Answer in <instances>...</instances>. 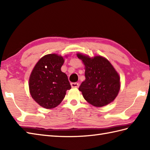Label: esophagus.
I'll list each match as a JSON object with an SVG mask.
<instances>
[{"instance_id": "34e87169", "label": "esophagus", "mask_w": 150, "mask_h": 150, "mask_svg": "<svg viewBox=\"0 0 150 150\" xmlns=\"http://www.w3.org/2000/svg\"><path fill=\"white\" fill-rule=\"evenodd\" d=\"M71 86L72 88H78L79 86V84L77 82H72L71 84Z\"/></svg>"}]
</instances>
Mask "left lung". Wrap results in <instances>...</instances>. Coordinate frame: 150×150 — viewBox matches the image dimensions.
<instances>
[{"mask_svg":"<svg viewBox=\"0 0 150 150\" xmlns=\"http://www.w3.org/2000/svg\"><path fill=\"white\" fill-rule=\"evenodd\" d=\"M84 65L86 79L79 90L84 99L95 107H103L115 99L120 89L119 73L105 57L96 55L90 57L77 53Z\"/></svg>","mask_w":150,"mask_h":150,"instance_id":"8db88e82","label":"left lung"}]
</instances>
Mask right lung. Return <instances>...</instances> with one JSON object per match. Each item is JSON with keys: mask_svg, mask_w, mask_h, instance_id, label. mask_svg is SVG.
Returning a JSON list of instances; mask_svg holds the SVG:
<instances>
[{"mask_svg": "<svg viewBox=\"0 0 150 150\" xmlns=\"http://www.w3.org/2000/svg\"><path fill=\"white\" fill-rule=\"evenodd\" d=\"M64 62L62 56L47 54L39 59L30 75L28 84L31 96L46 109H52L59 105L66 91L71 89L68 76L61 71Z\"/></svg>", "mask_w": 150, "mask_h": 150, "instance_id": "obj_1", "label": "right lung"}]
</instances>
